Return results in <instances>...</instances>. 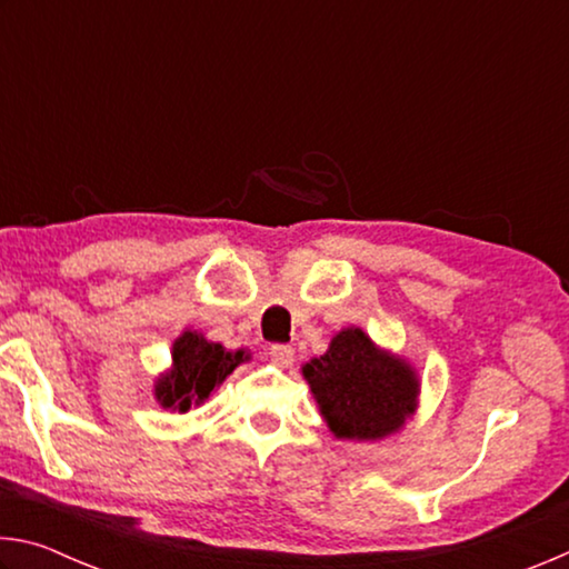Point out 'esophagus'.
<instances>
[{
	"mask_svg": "<svg viewBox=\"0 0 569 569\" xmlns=\"http://www.w3.org/2000/svg\"><path fill=\"white\" fill-rule=\"evenodd\" d=\"M268 356L278 363V366H291L293 363V349L286 343H273L271 349H268Z\"/></svg>",
	"mask_w": 569,
	"mask_h": 569,
	"instance_id": "1",
	"label": "esophagus"
}]
</instances>
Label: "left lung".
<instances>
[{"label":"left lung","mask_w":569,"mask_h":569,"mask_svg":"<svg viewBox=\"0 0 569 569\" xmlns=\"http://www.w3.org/2000/svg\"><path fill=\"white\" fill-rule=\"evenodd\" d=\"M321 413L339 439H379L413 411L417 379L407 363L377 351L361 329H346L321 359L303 366Z\"/></svg>","instance_id":"obj_1"}]
</instances>
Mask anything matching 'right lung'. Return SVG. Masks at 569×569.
<instances>
[{"label": "right lung", "mask_w": 569, "mask_h": 569, "mask_svg": "<svg viewBox=\"0 0 569 569\" xmlns=\"http://www.w3.org/2000/svg\"><path fill=\"white\" fill-rule=\"evenodd\" d=\"M243 359V351L230 353L203 336L182 333L172 346V371L158 381L156 397L162 407L188 411L192 403L206 401Z\"/></svg>", "instance_id": "add662e5"}]
</instances>
